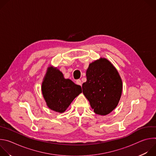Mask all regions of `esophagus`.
I'll use <instances>...</instances> for the list:
<instances>
[{"mask_svg": "<svg viewBox=\"0 0 156 156\" xmlns=\"http://www.w3.org/2000/svg\"><path fill=\"white\" fill-rule=\"evenodd\" d=\"M76 83L77 84H78V85H80V86H81V84H82L81 81L80 80H77L76 81Z\"/></svg>", "mask_w": 156, "mask_h": 156, "instance_id": "34e87169", "label": "esophagus"}]
</instances>
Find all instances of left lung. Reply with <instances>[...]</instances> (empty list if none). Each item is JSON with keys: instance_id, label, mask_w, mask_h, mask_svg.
<instances>
[{"instance_id": "8db88e82", "label": "left lung", "mask_w": 156, "mask_h": 156, "mask_svg": "<svg viewBox=\"0 0 156 156\" xmlns=\"http://www.w3.org/2000/svg\"><path fill=\"white\" fill-rule=\"evenodd\" d=\"M86 75L83 93L96 114H108L117 106L122 95V81L118 71L107 59L101 58L90 64Z\"/></svg>"}]
</instances>
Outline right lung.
Here are the masks:
<instances>
[{
  "label": "right lung",
  "instance_id": "right-lung-1",
  "mask_svg": "<svg viewBox=\"0 0 156 156\" xmlns=\"http://www.w3.org/2000/svg\"><path fill=\"white\" fill-rule=\"evenodd\" d=\"M41 90L48 107L59 113L65 112L73 99L82 93L80 85L65 79L63 73L53 66L48 67Z\"/></svg>",
  "mask_w": 156,
  "mask_h": 156
}]
</instances>
